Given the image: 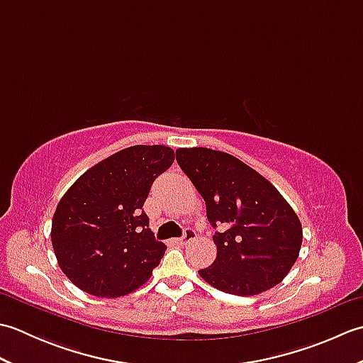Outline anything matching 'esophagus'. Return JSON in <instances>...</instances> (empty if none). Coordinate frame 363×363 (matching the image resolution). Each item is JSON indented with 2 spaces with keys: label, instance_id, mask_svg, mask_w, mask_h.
Masks as SVG:
<instances>
[{
  "label": "esophagus",
  "instance_id": "1",
  "mask_svg": "<svg viewBox=\"0 0 363 363\" xmlns=\"http://www.w3.org/2000/svg\"><path fill=\"white\" fill-rule=\"evenodd\" d=\"M195 237H196L195 230L190 229V228H186V230H184V235L181 238H177L176 242L179 243V245H186V243H189L191 240H195Z\"/></svg>",
  "mask_w": 363,
  "mask_h": 363
}]
</instances>
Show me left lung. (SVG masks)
I'll list each match as a JSON object with an SVG mask.
<instances>
[{"mask_svg": "<svg viewBox=\"0 0 363 363\" xmlns=\"http://www.w3.org/2000/svg\"><path fill=\"white\" fill-rule=\"evenodd\" d=\"M176 160L206 201L217 259L199 269L212 287L252 296L274 287L295 264L303 228L272 182L228 152L179 148Z\"/></svg>", "mask_w": 363, "mask_h": 363, "instance_id": "left-lung-1", "label": "left lung"}]
</instances>
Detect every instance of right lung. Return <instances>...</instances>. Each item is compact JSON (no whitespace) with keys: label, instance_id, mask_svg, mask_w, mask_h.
Returning a JSON list of instances; mask_svg holds the SVG:
<instances>
[{"label":"right lung","instance_id":"obj_1","mask_svg":"<svg viewBox=\"0 0 363 363\" xmlns=\"http://www.w3.org/2000/svg\"><path fill=\"white\" fill-rule=\"evenodd\" d=\"M173 160L168 146H130L87 169L65 191L52 217L51 242L76 287L118 298L150 279L167 246L154 238L143 204Z\"/></svg>","mask_w":363,"mask_h":363}]
</instances>
